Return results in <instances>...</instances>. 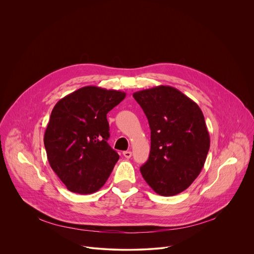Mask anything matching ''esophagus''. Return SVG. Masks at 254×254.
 Here are the masks:
<instances>
[{
  "label": "esophagus",
  "mask_w": 254,
  "mask_h": 254,
  "mask_svg": "<svg viewBox=\"0 0 254 254\" xmlns=\"http://www.w3.org/2000/svg\"><path fill=\"white\" fill-rule=\"evenodd\" d=\"M123 154H124V156H125L127 159H129V158L131 157V152H130V151H126V152H124Z\"/></svg>",
  "instance_id": "34e87169"
}]
</instances>
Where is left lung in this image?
<instances>
[{
  "label": "left lung",
  "mask_w": 254,
  "mask_h": 254,
  "mask_svg": "<svg viewBox=\"0 0 254 254\" xmlns=\"http://www.w3.org/2000/svg\"><path fill=\"white\" fill-rule=\"evenodd\" d=\"M151 128V152L140 173L159 195L186 190L204 167L210 136L202 111L180 90L160 85L132 94Z\"/></svg>",
  "instance_id": "1"
}]
</instances>
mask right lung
<instances>
[{"label": "right lung", "instance_id": "obj_1", "mask_svg": "<svg viewBox=\"0 0 254 254\" xmlns=\"http://www.w3.org/2000/svg\"><path fill=\"white\" fill-rule=\"evenodd\" d=\"M126 93L85 86L60 99L52 110L44 146L52 170L77 194L98 191L120 159L107 143L106 115Z\"/></svg>", "mask_w": 254, "mask_h": 254}]
</instances>
